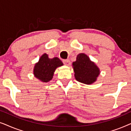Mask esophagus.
I'll return each mask as SVG.
<instances>
[{
	"mask_svg": "<svg viewBox=\"0 0 131 131\" xmlns=\"http://www.w3.org/2000/svg\"><path fill=\"white\" fill-rule=\"evenodd\" d=\"M63 63L66 66H70L71 64L70 61L69 60H63Z\"/></svg>",
	"mask_w": 131,
	"mask_h": 131,
	"instance_id": "34e87169",
	"label": "esophagus"
}]
</instances>
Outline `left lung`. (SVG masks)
I'll return each mask as SVG.
<instances>
[{"label": "left lung", "mask_w": 131, "mask_h": 131, "mask_svg": "<svg viewBox=\"0 0 131 131\" xmlns=\"http://www.w3.org/2000/svg\"><path fill=\"white\" fill-rule=\"evenodd\" d=\"M73 66L75 78L81 83L88 85L92 83L100 74L97 66L85 53L79 54L76 61L73 62Z\"/></svg>", "instance_id": "1"}]
</instances>
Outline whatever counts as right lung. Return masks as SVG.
<instances>
[{
	"label": "right lung",
	"mask_w": 131,
	"mask_h": 131,
	"mask_svg": "<svg viewBox=\"0 0 131 131\" xmlns=\"http://www.w3.org/2000/svg\"><path fill=\"white\" fill-rule=\"evenodd\" d=\"M63 65L61 61L57 57L49 58L46 53L40 57L34 69V74L36 78L43 82H48L53 78V72L58 67Z\"/></svg>",
	"instance_id": "obj_1"
}]
</instances>
